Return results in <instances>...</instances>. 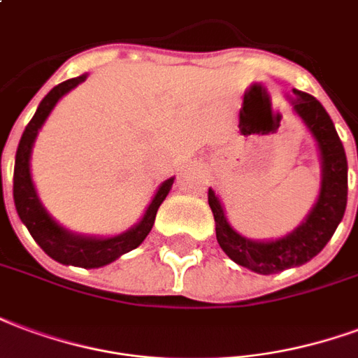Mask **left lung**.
<instances>
[{
    "label": "left lung",
    "instance_id": "1",
    "mask_svg": "<svg viewBox=\"0 0 358 358\" xmlns=\"http://www.w3.org/2000/svg\"><path fill=\"white\" fill-rule=\"evenodd\" d=\"M294 110L317 139L322 158V185L318 202L294 233L273 242H254L240 236L229 225L225 211L213 190H208V204L215 219V236L221 250L234 263L259 275H273L289 267H299L328 244L343 219L347 206V158L338 131L324 106L309 93L294 90L289 96Z\"/></svg>",
    "mask_w": 358,
    "mask_h": 358
}]
</instances>
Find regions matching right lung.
<instances>
[{"label":"right lung","mask_w":358,"mask_h":358,"mask_svg":"<svg viewBox=\"0 0 358 358\" xmlns=\"http://www.w3.org/2000/svg\"><path fill=\"white\" fill-rule=\"evenodd\" d=\"M87 78V74L78 76L72 80L55 85L49 91L43 101L38 106V110L30 120V124L26 125L24 133L20 137L17 148V158H15V173H13V198H15V208L20 221L24 223L28 233L32 234V238L38 242V246L45 252L49 257H53L55 262L64 263V265H76V267H103L108 265L114 259H118L122 254H127L139 246L143 240L147 238L150 229L156 219V211L160 204L168 196L169 189L173 185V177L168 181L162 182V187L156 192V196L148 206L145 217L141 219L137 225L125 231V233L112 236V238H90V236H78L69 231H64L61 225H57L53 219L49 217V213L43 210V206L38 200V194L34 190L32 177H30V152L32 145L36 141V135L40 131L49 112L53 110V106L62 95H66L70 90H74L76 85H80ZM1 179V168H0Z\"/></svg>","instance_id":"right-lung-1"}]
</instances>
